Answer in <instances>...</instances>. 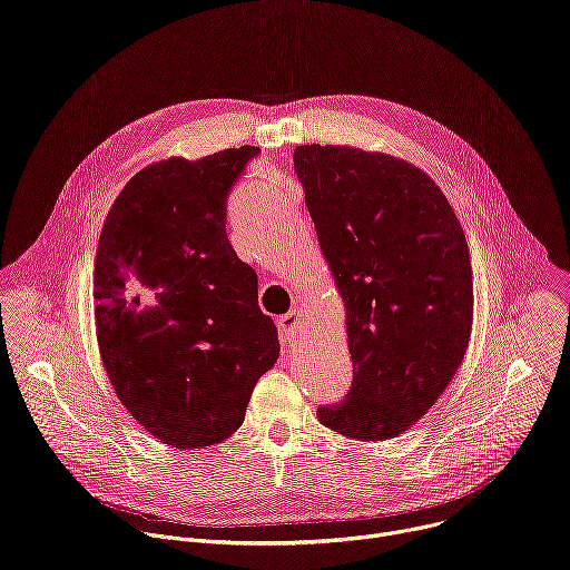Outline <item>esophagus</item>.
<instances>
[{
	"mask_svg": "<svg viewBox=\"0 0 570 570\" xmlns=\"http://www.w3.org/2000/svg\"><path fill=\"white\" fill-rule=\"evenodd\" d=\"M302 322H304V313L299 308H291L288 313L279 315L277 327H279V332L284 336H291V334H295L302 327Z\"/></svg>",
	"mask_w": 570,
	"mask_h": 570,
	"instance_id": "obj_1",
	"label": "esophagus"
}]
</instances>
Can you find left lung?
Here are the masks:
<instances>
[{"label":"left lung","mask_w":570,"mask_h":570,"mask_svg":"<svg viewBox=\"0 0 570 570\" xmlns=\"http://www.w3.org/2000/svg\"><path fill=\"white\" fill-rule=\"evenodd\" d=\"M295 174L347 306L354 381L320 422L354 440L413 426L458 372L471 334L466 238L440 187L409 161L297 146Z\"/></svg>","instance_id":"left-lung-1"}]
</instances>
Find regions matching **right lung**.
I'll return each mask as SVG.
<instances>
[{"label":"right lung","mask_w":570,"mask_h":570,"mask_svg":"<svg viewBox=\"0 0 570 570\" xmlns=\"http://www.w3.org/2000/svg\"><path fill=\"white\" fill-rule=\"evenodd\" d=\"M259 150L150 165L124 187L101 229V361L124 409L174 449L229 438L279 356L275 322L257 304V273L225 232L227 196Z\"/></svg>","instance_id":"1"}]
</instances>
